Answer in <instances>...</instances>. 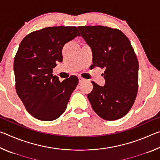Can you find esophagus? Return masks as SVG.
I'll return each instance as SVG.
<instances>
[{"label":"esophagus","mask_w":160,"mask_h":160,"mask_svg":"<svg viewBox=\"0 0 160 160\" xmlns=\"http://www.w3.org/2000/svg\"><path fill=\"white\" fill-rule=\"evenodd\" d=\"M78 79H79V82H83V81L85 80V78H82V77H81V76L78 77Z\"/></svg>","instance_id":"1"}]
</instances>
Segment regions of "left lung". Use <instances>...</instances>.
Masks as SVG:
<instances>
[{
    "mask_svg": "<svg viewBox=\"0 0 160 160\" xmlns=\"http://www.w3.org/2000/svg\"><path fill=\"white\" fill-rule=\"evenodd\" d=\"M92 49V66L105 68L106 85L92 82L88 97L98 116L107 121L123 117L133 105L138 90V61L131 42L118 29L101 25L78 28Z\"/></svg>",
    "mask_w": 160,
    "mask_h": 160,
    "instance_id": "1",
    "label": "left lung"
}]
</instances>
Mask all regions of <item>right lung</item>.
Segmentation results:
<instances>
[{"label": "right lung", "mask_w": 160, "mask_h": 160, "mask_svg": "<svg viewBox=\"0 0 160 160\" xmlns=\"http://www.w3.org/2000/svg\"><path fill=\"white\" fill-rule=\"evenodd\" d=\"M77 36L76 27H48L29 33L19 46L14 60L16 92L35 118L53 121L66 111L78 78L71 75L61 82L52 72L56 62L63 61L64 44Z\"/></svg>", "instance_id": "1"}]
</instances>
